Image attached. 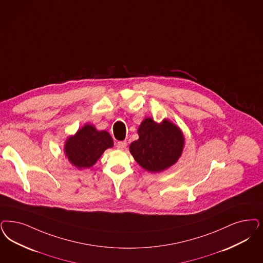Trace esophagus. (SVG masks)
<instances>
[{
	"label": "esophagus",
	"instance_id": "esophagus-1",
	"mask_svg": "<svg viewBox=\"0 0 263 263\" xmlns=\"http://www.w3.org/2000/svg\"><path fill=\"white\" fill-rule=\"evenodd\" d=\"M126 141H120V142L117 143V147H118V149H123V148L126 147Z\"/></svg>",
	"mask_w": 263,
	"mask_h": 263
}]
</instances>
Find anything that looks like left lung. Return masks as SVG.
Returning <instances> with one entry per match:
<instances>
[{"label":"left lung","instance_id":"1","mask_svg":"<svg viewBox=\"0 0 263 263\" xmlns=\"http://www.w3.org/2000/svg\"><path fill=\"white\" fill-rule=\"evenodd\" d=\"M139 139L130 145L137 163L149 172H160L176 163L184 144L180 128L164 120L157 124L146 118L138 130Z\"/></svg>","mask_w":263,"mask_h":263}]
</instances>
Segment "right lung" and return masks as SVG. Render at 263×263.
<instances>
[{
	"label": "right lung",
	"mask_w": 263,
	"mask_h": 263,
	"mask_svg": "<svg viewBox=\"0 0 263 263\" xmlns=\"http://www.w3.org/2000/svg\"><path fill=\"white\" fill-rule=\"evenodd\" d=\"M112 145V139L107 131H97L95 127L87 124L67 140L65 154L77 168H89Z\"/></svg>",
	"instance_id": "1"
}]
</instances>
